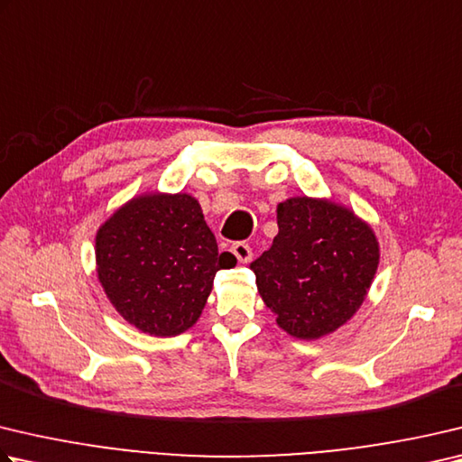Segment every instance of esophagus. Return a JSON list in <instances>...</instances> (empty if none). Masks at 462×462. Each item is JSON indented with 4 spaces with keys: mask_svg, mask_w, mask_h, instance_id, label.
Wrapping results in <instances>:
<instances>
[{
    "mask_svg": "<svg viewBox=\"0 0 462 462\" xmlns=\"http://www.w3.org/2000/svg\"><path fill=\"white\" fill-rule=\"evenodd\" d=\"M232 254L236 256L240 263H248L253 258V248H250L246 242H234L232 245Z\"/></svg>",
    "mask_w": 462,
    "mask_h": 462,
    "instance_id": "esophagus-1",
    "label": "esophagus"
}]
</instances>
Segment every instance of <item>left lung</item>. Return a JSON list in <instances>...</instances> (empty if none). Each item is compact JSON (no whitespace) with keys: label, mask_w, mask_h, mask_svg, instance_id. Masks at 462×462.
<instances>
[{"label":"left lung","mask_w":462,"mask_h":462,"mask_svg":"<svg viewBox=\"0 0 462 462\" xmlns=\"http://www.w3.org/2000/svg\"><path fill=\"white\" fill-rule=\"evenodd\" d=\"M279 234L250 268L276 325L297 339L337 331L362 307L380 264L370 224L349 208L307 196L276 208Z\"/></svg>","instance_id":"1"}]
</instances>
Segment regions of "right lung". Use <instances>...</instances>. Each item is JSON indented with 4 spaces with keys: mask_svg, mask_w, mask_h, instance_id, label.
Instances as JSON below:
<instances>
[{
    "mask_svg": "<svg viewBox=\"0 0 462 462\" xmlns=\"http://www.w3.org/2000/svg\"><path fill=\"white\" fill-rule=\"evenodd\" d=\"M97 274L125 321L153 337H175L202 315L220 253L202 208L189 194H143L121 206L97 232Z\"/></svg>",
    "mask_w": 462,
    "mask_h": 462,
    "instance_id": "right-lung-1",
    "label": "right lung"
}]
</instances>
